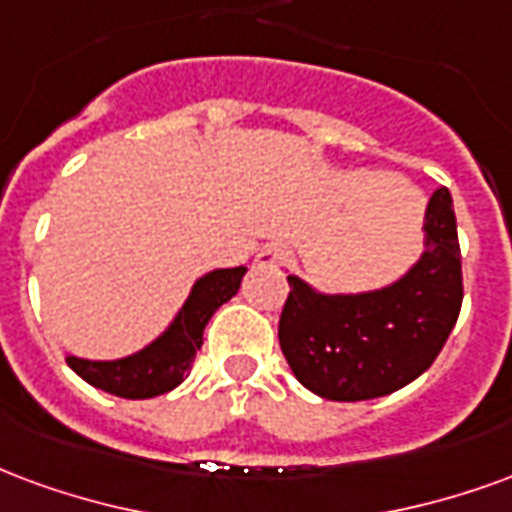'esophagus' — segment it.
Listing matches in <instances>:
<instances>
[{"label":"esophagus","instance_id":"obj_1","mask_svg":"<svg viewBox=\"0 0 512 512\" xmlns=\"http://www.w3.org/2000/svg\"><path fill=\"white\" fill-rule=\"evenodd\" d=\"M286 259H289V251H286L283 245H278V242L264 245L259 251V256H256V261H259L261 267H281V264H286Z\"/></svg>","mask_w":512,"mask_h":512}]
</instances>
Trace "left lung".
Instances as JSON below:
<instances>
[{"label":"left lung","mask_w":512,"mask_h":512,"mask_svg":"<svg viewBox=\"0 0 512 512\" xmlns=\"http://www.w3.org/2000/svg\"><path fill=\"white\" fill-rule=\"evenodd\" d=\"M423 229L420 261L379 292L319 294L289 275L278 338L302 387L330 401H368L401 390L431 368L464 300L447 188L428 201Z\"/></svg>","instance_id":"8db88e82"}]
</instances>
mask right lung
<instances>
[{"instance_id":"obj_1","label":"right lung","mask_w":512,"mask_h":512,"mask_svg":"<svg viewBox=\"0 0 512 512\" xmlns=\"http://www.w3.org/2000/svg\"><path fill=\"white\" fill-rule=\"evenodd\" d=\"M245 272V267H231L199 278L174 324L138 354L111 363H92L70 354L67 365L84 382L119 398H155L169 393L188 376L190 363L204 343V327L212 313L237 294Z\"/></svg>"}]
</instances>
